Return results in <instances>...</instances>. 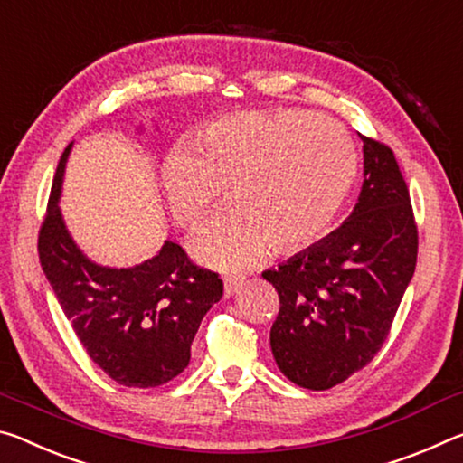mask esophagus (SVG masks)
<instances>
[{"label": "esophagus", "instance_id": "esophagus-1", "mask_svg": "<svg viewBox=\"0 0 463 463\" xmlns=\"http://www.w3.org/2000/svg\"><path fill=\"white\" fill-rule=\"evenodd\" d=\"M241 283H244V279H241V277H225V281H223L225 293L227 295H233V293L240 289Z\"/></svg>", "mask_w": 463, "mask_h": 463}]
</instances>
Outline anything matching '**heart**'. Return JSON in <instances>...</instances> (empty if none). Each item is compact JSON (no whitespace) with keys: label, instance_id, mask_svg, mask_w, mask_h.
Listing matches in <instances>:
<instances>
[{"label":"heart","instance_id":"b5f03b06","mask_svg":"<svg viewBox=\"0 0 463 463\" xmlns=\"http://www.w3.org/2000/svg\"><path fill=\"white\" fill-rule=\"evenodd\" d=\"M165 157L164 191L172 215L194 225L232 182L236 209L193 236V252L223 270L254 267L275 252L320 240L357 178L359 156L346 128L303 110H256L209 125Z\"/></svg>","mask_w":463,"mask_h":463}]
</instances>
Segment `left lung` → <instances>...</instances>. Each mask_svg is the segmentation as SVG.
Listing matches in <instances>:
<instances>
[{"mask_svg":"<svg viewBox=\"0 0 463 463\" xmlns=\"http://www.w3.org/2000/svg\"><path fill=\"white\" fill-rule=\"evenodd\" d=\"M361 139L365 180L351 217L262 272L281 301L272 354L299 388L330 390L371 363L416 269L419 232L396 156L385 143Z\"/></svg>","mask_w":463,"mask_h":463,"instance_id":"left-lung-1","label":"left lung"}]
</instances>
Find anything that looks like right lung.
I'll use <instances>...</instances> for the list:
<instances>
[{
    "instance_id": "add662e5",
    "label": "right lung",
    "mask_w": 463,
    "mask_h": 463,
    "mask_svg": "<svg viewBox=\"0 0 463 463\" xmlns=\"http://www.w3.org/2000/svg\"><path fill=\"white\" fill-rule=\"evenodd\" d=\"M71 143L52 178L39 232V259L75 336L110 380L156 388L186 369L203 316L222 299L223 281L165 240L131 269L100 267L75 246L59 209Z\"/></svg>"
}]
</instances>
